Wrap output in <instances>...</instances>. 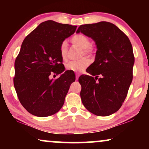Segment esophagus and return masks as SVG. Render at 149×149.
<instances>
[{
  "label": "esophagus",
  "instance_id": "obj_1",
  "mask_svg": "<svg viewBox=\"0 0 149 149\" xmlns=\"http://www.w3.org/2000/svg\"><path fill=\"white\" fill-rule=\"evenodd\" d=\"M75 74H76V79H77V80H78L79 77V73H76Z\"/></svg>",
  "mask_w": 149,
  "mask_h": 149
}]
</instances>
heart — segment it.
Masks as SVG:
<instances>
[{
  "label": "heart",
  "mask_w": 149,
  "mask_h": 149,
  "mask_svg": "<svg viewBox=\"0 0 149 149\" xmlns=\"http://www.w3.org/2000/svg\"><path fill=\"white\" fill-rule=\"evenodd\" d=\"M71 42L74 45L82 49L81 56H87L88 57L94 56L95 54V48L91 45L90 39L87 36L82 34H76L71 38ZM59 52L63 60H66L68 56V45L66 41L61 42ZM90 62L87 58H83L79 60L70 61L66 64V68L73 72H79L84 70L89 66Z\"/></svg>",
  "instance_id": "b5f03b06"
}]
</instances>
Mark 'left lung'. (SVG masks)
<instances>
[{
    "label": "left lung",
    "mask_w": 149,
    "mask_h": 149,
    "mask_svg": "<svg viewBox=\"0 0 149 149\" xmlns=\"http://www.w3.org/2000/svg\"><path fill=\"white\" fill-rule=\"evenodd\" d=\"M82 32L95 42V61L86 70L95 76L82 74L83 104L97 116L115 113L123 104L133 79L134 56L129 38L113 24L100 22L79 26Z\"/></svg>",
    "instance_id": "left-lung-1"
}]
</instances>
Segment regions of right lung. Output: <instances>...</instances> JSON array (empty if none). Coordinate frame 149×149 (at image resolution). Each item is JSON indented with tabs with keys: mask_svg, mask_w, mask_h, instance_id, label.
Wrapping results in <instances>:
<instances>
[{
	"mask_svg": "<svg viewBox=\"0 0 149 149\" xmlns=\"http://www.w3.org/2000/svg\"><path fill=\"white\" fill-rule=\"evenodd\" d=\"M77 27L47 20L24 38L15 61L13 83L20 103L32 115L48 117L64 105L74 73L66 70L52 77L64 70L59 47Z\"/></svg>",
	"mask_w": 149,
	"mask_h": 149,
	"instance_id": "1",
	"label": "right lung"
}]
</instances>
